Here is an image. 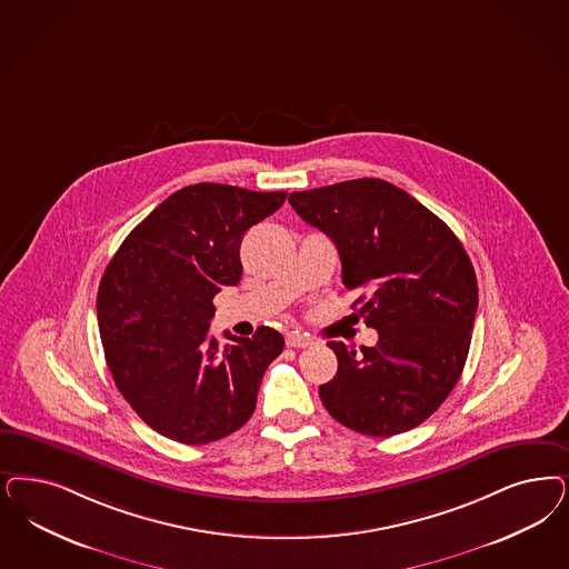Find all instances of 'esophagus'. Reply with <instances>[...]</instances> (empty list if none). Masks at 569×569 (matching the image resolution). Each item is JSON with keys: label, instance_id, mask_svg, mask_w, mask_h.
Here are the masks:
<instances>
[{"label": "esophagus", "instance_id": "34e87169", "mask_svg": "<svg viewBox=\"0 0 569 569\" xmlns=\"http://www.w3.org/2000/svg\"><path fill=\"white\" fill-rule=\"evenodd\" d=\"M286 345H288L290 349H307V347L313 345V340H311L307 333L292 332L286 336Z\"/></svg>", "mask_w": 569, "mask_h": 569}]
</instances>
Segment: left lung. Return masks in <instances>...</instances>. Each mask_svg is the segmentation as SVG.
<instances>
[{"label": "left lung", "mask_w": 569, "mask_h": 569, "mask_svg": "<svg viewBox=\"0 0 569 569\" xmlns=\"http://www.w3.org/2000/svg\"><path fill=\"white\" fill-rule=\"evenodd\" d=\"M290 203L330 237L342 283L376 347L328 342L338 372L319 387L340 425L391 437L422 425L448 399L469 355L477 277L460 239L410 193L380 178L298 191Z\"/></svg>", "instance_id": "obj_1"}]
</instances>
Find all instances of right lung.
<instances>
[{"mask_svg": "<svg viewBox=\"0 0 569 569\" xmlns=\"http://www.w3.org/2000/svg\"><path fill=\"white\" fill-rule=\"evenodd\" d=\"M288 193L199 182L161 201L123 239L100 279L104 359L123 399L153 431L203 446L254 413L264 370L283 336L262 326L218 349L214 298L241 279L239 246Z\"/></svg>", "mask_w": 569, "mask_h": 569, "instance_id": "obj_1", "label": "right lung"}]
</instances>
